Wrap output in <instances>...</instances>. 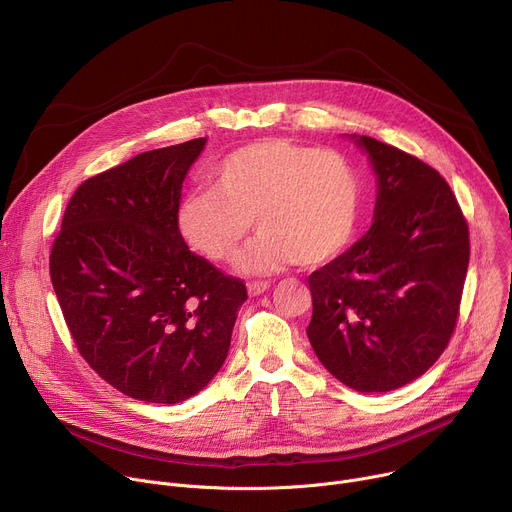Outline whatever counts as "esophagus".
Masks as SVG:
<instances>
[{
    "label": "esophagus",
    "mask_w": 512,
    "mask_h": 512,
    "mask_svg": "<svg viewBox=\"0 0 512 512\" xmlns=\"http://www.w3.org/2000/svg\"><path fill=\"white\" fill-rule=\"evenodd\" d=\"M269 281H251L249 285H247V289H249V296H261L263 291H267L269 289Z\"/></svg>",
    "instance_id": "obj_1"
}]
</instances>
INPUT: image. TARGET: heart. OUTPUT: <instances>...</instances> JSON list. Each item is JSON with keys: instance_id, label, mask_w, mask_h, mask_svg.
I'll list each match as a JSON object with an SVG mask.
<instances>
[{"instance_id": "b5f03b06", "label": "heart", "mask_w": 512, "mask_h": 512, "mask_svg": "<svg viewBox=\"0 0 512 512\" xmlns=\"http://www.w3.org/2000/svg\"><path fill=\"white\" fill-rule=\"evenodd\" d=\"M206 182L182 200L178 231L208 261H235L253 225L261 237L243 259L253 273L324 265L356 233L360 176L336 150L263 139L216 162Z\"/></svg>"}]
</instances>
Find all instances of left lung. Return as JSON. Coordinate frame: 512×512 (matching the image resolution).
Segmentation results:
<instances>
[{
  "mask_svg": "<svg viewBox=\"0 0 512 512\" xmlns=\"http://www.w3.org/2000/svg\"><path fill=\"white\" fill-rule=\"evenodd\" d=\"M379 182L375 223L310 277V344L360 393L421 377L446 350L470 261L466 216L440 172L395 145L360 135Z\"/></svg>",
  "mask_w": 512,
  "mask_h": 512,
  "instance_id": "left-lung-1",
  "label": "left lung"
}]
</instances>
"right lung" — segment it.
Returning a JSON list of instances; mask_svg holds the SVG:
<instances>
[{"mask_svg": "<svg viewBox=\"0 0 512 512\" xmlns=\"http://www.w3.org/2000/svg\"><path fill=\"white\" fill-rule=\"evenodd\" d=\"M206 139L137 154L85 180L50 249V279L81 356L123 395L180 403L223 367L245 281L178 231L182 182Z\"/></svg>", "mask_w": 512, "mask_h": 512, "instance_id": "right-lung-1", "label": "right lung"}]
</instances>
